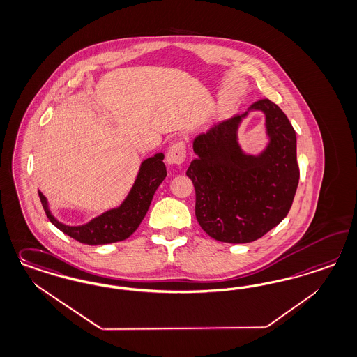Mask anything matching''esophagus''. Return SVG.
<instances>
[{
	"instance_id": "1",
	"label": "esophagus",
	"mask_w": 357,
	"mask_h": 357,
	"mask_svg": "<svg viewBox=\"0 0 357 357\" xmlns=\"http://www.w3.org/2000/svg\"><path fill=\"white\" fill-rule=\"evenodd\" d=\"M186 158V147L184 142H176L169 147L167 152V162L172 165H180L183 164Z\"/></svg>"
}]
</instances>
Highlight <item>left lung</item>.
<instances>
[{"mask_svg":"<svg viewBox=\"0 0 357 357\" xmlns=\"http://www.w3.org/2000/svg\"><path fill=\"white\" fill-rule=\"evenodd\" d=\"M266 115L270 142L259 155H248L237 142V130L250 111ZM196 159L186 176L196 189V218L219 242L250 243L288 215L298 186L296 131L285 113L260 100L242 115L211 127L193 140Z\"/></svg>","mask_w":357,"mask_h":357,"instance_id":"1","label":"left lung"}]
</instances>
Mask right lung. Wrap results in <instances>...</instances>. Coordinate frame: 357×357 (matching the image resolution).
<instances>
[{"label": "right lung", "mask_w": 357, "mask_h": 357, "mask_svg": "<svg viewBox=\"0 0 357 357\" xmlns=\"http://www.w3.org/2000/svg\"><path fill=\"white\" fill-rule=\"evenodd\" d=\"M162 159L164 155L160 152L143 161L137 180L125 201L119 206L105 211L81 226H67L59 222L51 214L46 197L42 192H38L47 218L59 230L84 244L97 245L125 241L135 232L140 222L146 217L156 189L167 176V168Z\"/></svg>", "instance_id": "1"}]
</instances>
